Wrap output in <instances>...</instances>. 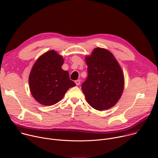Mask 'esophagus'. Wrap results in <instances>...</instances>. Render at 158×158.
Instances as JSON below:
<instances>
[{"label":"esophagus","mask_w":158,"mask_h":158,"mask_svg":"<svg viewBox=\"0 0 158 158\" xmlns=\"http://www.w3.org/2000/svg\"><path fill=\"white\" fill-rule=\"evenodd\" d=\"M75 82H76V84L77 85H79L81 84V81H80L79 79H78V80H76V81H75Z\"/></svg>","instance_id":"1"}]
</instances>
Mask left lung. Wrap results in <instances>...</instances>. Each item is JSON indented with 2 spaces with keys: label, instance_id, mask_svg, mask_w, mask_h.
<instances>
[{
  "label": "left lung",
  "instance_id": "1",
  "mask_svg": "<svg viewBox=\"0 0 158 158\" xmlns=\"http://www.w3.org/2000/svg\"><path fill=\"white\" fill-rule=\"evenodd\" d=\"M88 77L82 91L88 104L99 111L108 110L117 104L124 89L122 69L108 50L96 48L85 56Z\"/></svg>",
  "mask_w": 158,
  "mask_h": 158
}]
</instances>
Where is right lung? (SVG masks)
<instances>
[{
  "label": "right lung",
  "mask_w": 158,
  "mask_h": 158,
  "mask_svg": "<svg viewBox=\"0 0 158 158\" xmlns=\"http://www.w3.org/2000/svg\"><path fill=\"white\" fill-rule=\"evenodd\" d=\"M63 56L52 50L41 55L33 65L29 76V86L39 103L52 106L60 102L67 90L76 85L62 66Z\"/></svg>",
  "instance_id": "1"
}]
</instances>
